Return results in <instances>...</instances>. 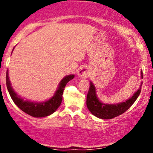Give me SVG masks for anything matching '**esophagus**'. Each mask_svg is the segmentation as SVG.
<instances>
[{
  "label": "esophagus",
  "mask_w": 153,
  "mask_h": 153,
  "mask_svg": "<svg viewBox=\"0 0 153 153\" xmlns=\"http://www.w3.org/2000/svg\"><path fill=\"white\" fill-rule=\"evenodd\" d=\"M78 75L79 78H88V77L89 76V72L88 68H85V67H82V68H80V70H79L78 71Z\"/></svg>",
  "instance_id": "1"
}]
</instances>
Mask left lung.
<instances>
[{"mask_svg":"<svg viewBox=\"0 0 153 153\" xmlns=\"http://www.w3.org/2000/svg\"><path fill=\"white\" fill-rule=\"evenodd\" d=\"M141 78H143V71H141ZM133 94V96L129 99L126 100L124 102L118 103H104L100 101L96 94V89L94 84L90 82V88L87 94L86 105L91 113L95 117L102 119H110L121 115L129 109L134 101L138 98L139 95L141 92V86Z\"/></svg>","mask_w":153,"mask_h":153,"instance_id":"8db88e82","label":"left lung"}]
</instances>
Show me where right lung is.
Returning a JSON list of instances; mask_svg holds the SVG:
<instances>
[{
	"label": "right lung",
	"instance_id": "obj_1",
	"mask_svg": "<svg viewBox=\"0 0 153 153\" xmlns=\"http://www.w3.org/2000/svg\"><path fill=\"white\" fill-rule=\"evenodd\" d=\"M74 77L75 75H68L63 78L59 82L58 88L54 96L51 99L43 102H35L24 100L18 96L11 86L8 77V71L6 72V85L12 100L21 110L31 117H45L53 114L59 108L62 101V94L65 87L70 80L74 78Z\"/></svg>",
	"mask_w": 153,
	"mask_h": 153
}]
</instances>
